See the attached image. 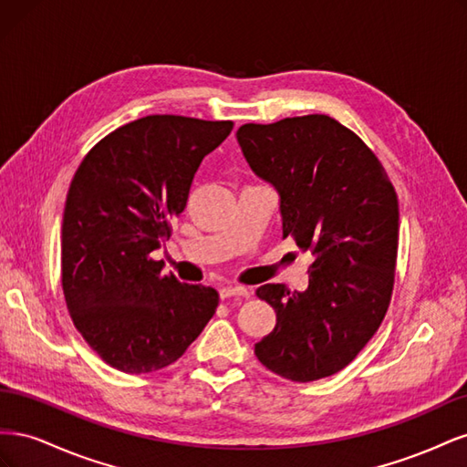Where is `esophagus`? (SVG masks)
Wrapping results in <instances>:
<instances>
[{
  "label": "esophagus",
  "mask_w": 467,
  "mask_h": 467,
  "mask_svg": "<svg viewBox=\"0 0 467 467\" xmlns=\"http://www.w3.org/2000/svg\"><path fill=\"white\" fill-rule=\"evenodd\" d=\"M249 290L245 286L237 285H223L220 286V298H232V296H242V298H249Z\"/></svg>",
  "instance_id": "34e87169"
}]
</instances>
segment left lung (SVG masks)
<instances>
[{
	"mask_svg": "<svg viewBox=\"0 0 467 467\" xmlns=\"http://www.w3.org/2000/svg\"><path fill=\"white\" fill-rule=\"evenodd\" d=\"M253 173L280 196L282 237L312 251L309 285H263L275 329L255 345L268 370L314 381L343 370L384 319L398 259V194L372 150L327 115L244 124Z\"/></svg>",
	"mask_w": 467,
	"mask_h": 467,
	"instance_id": "1",
	"label": "left lung"
}]
</instances>
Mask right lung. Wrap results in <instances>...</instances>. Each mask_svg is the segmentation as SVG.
I'll use <instances>...</instances> for the list:
<instances>
[{
    "label": "right lung",
    "mask_w": 467,
    "mask_h": 467,
    "mask_svg": "<svg viewBox=\"0 0 467 467\" xmlns=\"http://www.w3.org/2000/svg\"><path fill=\"white\" fill-rule=\"evenodd\" d=\"M232 129V120L150 115L105 136L78 167L64 208L62 288L78 331L112 368H165L216 314L214 288L161 275L150 255Z\"/></svg>",
    "instance_id": "right-lung-1"
}]
</instances>
